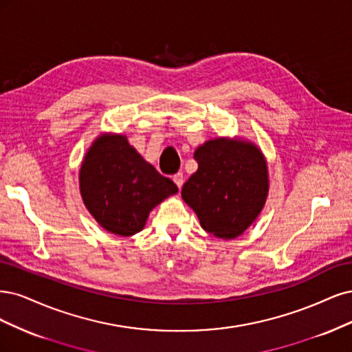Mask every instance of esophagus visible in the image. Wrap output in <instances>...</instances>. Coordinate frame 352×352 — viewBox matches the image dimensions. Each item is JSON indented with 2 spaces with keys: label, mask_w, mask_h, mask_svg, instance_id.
Instances as JSON below:
<instances>
[{
  "label": "esophagus",
  "mask_w": 352,
  "mask_h": 352,
  "mask_svg": "<svg viewBox=\"0 0 352 352\" xmlns=\"http://www.w3.org/2000/svg\"><path fill=\"white\" fill-rule=\"evenodd\" d=\"M173 179H174V183L178 186V188L183 187V183H184V175H183V173L174 174V175H173Z\"/></svg>",
  "instance_id": "1"
}]
</instances>
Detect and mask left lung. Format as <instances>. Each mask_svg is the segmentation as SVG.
<instances>
[{"instance_id": "8db88e82", "label": "left lung", "mask_w": 352, "mask_h": 352, "mask_svg": "<svg viewBox=\"0 0 352 352\" xmlns=\"http://www.w3.org/2000/svg\"><path fill=\"white\" fill-rule=\"evenodd\" d=\"M197 171L181 196L196 212L201 228L222 240H232L250 226L266 201V161L257 146L214 139L195 152Z\"/></svg>"}]
</instances>
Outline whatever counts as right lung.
I'll list each match as a JSON object with an SVG mask.
<instances>
[{
  "label": "right lung",
  "instance_id": "right-lung-1",
  "mask_svg": "<svg viewBox=\"0 0 352 352\" xmlns=\"http://www.w3.org/2000/svg\"><path fill=\"white\" fill-rule=\"evenodd\" d=\"M178 187L147 164L124 135H100L80 168L87 210L107 231L130 236L143 230L149 212Z\"/></svg>",
  "mask_w": 352,
  "mask_h": 352
}]
</instances>
